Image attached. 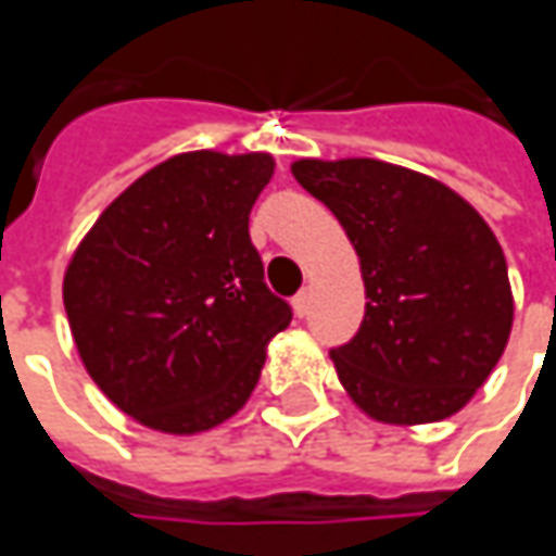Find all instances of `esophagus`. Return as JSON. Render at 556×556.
Returning <instances> with one entry per match:
<instances>
[{
	"label": "esophagus",
	"instance_id": "obj_1",
	"mask_svg": "<svg viewBox=\"0 0 556 556\" xmlns=\"http://www.w3.org/2000/svg\"><path fill=\"white\" fill-rule=\"evenodd\" d=\"M309 303H312V296H309V290H300L296 296H293V312L303 318L306 312H309Z\"/></svg>",
	"mask_w": 556,
	"mask_h": 556
}]
</instances>
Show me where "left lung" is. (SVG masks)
Instances as JSON below:
<instances>
[{
  "instance_id": "left-lung-1",
  "label": "left lung",
  "mask_w": 556,
  "mask_h": 556,
  "mask_svg": "<svg viewBox=\"0 0 556 556\" xmlns=\"http://www.w3.org/2000/svg\"><path fill=\"white\" fill-rule=\"evenodd\" d=\"M290 173L340 219L362 266V328L331 350L343 390L380 424L415 427L460 412L514 325L492 228L448 185L395 163L296 161Z\"/></svg>"
}]
</instances>
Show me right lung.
<instances>
[{
    "instance_id": "right-lung-1",
    "label": "right lung",
    "mask_w": 556,
    "mask_h": 556,
    "mask_svg": "<svg viewBox=\"0 0 556 556\" xmlns=\"http://www.w3.org/2000/svg\"><path fill=\"white\" fill-rule=\"evenodd\" d=\"M271 154L188 151L111 203L64 271L76 353L139 424L194 437L244 408L293 318L263 281L250 210Z\"/></svg>"
}]
</instances>
